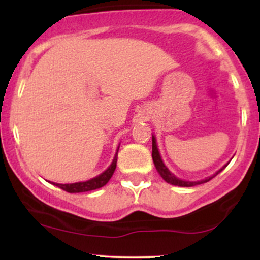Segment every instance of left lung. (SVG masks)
<instances>
[{"label":"left lung","mask_w":260,"mask_h":260,"mask_svg":"<svg viewBox=\"0 0 260 260\" xmlns=\"http://www.w3.org/2000/svg\"><path fill=\"white\" fill-rule=\"evenodd\" d=\"M151 156H153V161H154L155 168H156L157 172H159L161 177H162L164 180H165L166 182H168V183H170V184H174V186H180V187H193V186H197V184L205 183V182L210 181L211 178L215 177V176H216L217 174H220V172H221L222 170L225 169L226 166L229 165V162H228V164H226L225 166H223L222 169H220L219 171H217L215 175L211 176V177L205 178V180H203V181H192V182H190V181L180 180V178L176 177V176H175L174 174H172V172L170 171V170H169L168 168H166L165 164H164V161H162V159H161V156H160L159 149H157L156 139H155V137H154V136H153V153H151Z\"/></svg>","instance_id":"1"}]
</instances>
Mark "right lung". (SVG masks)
<instances>
[{
    "mask_svg": "<svg viewBox=\"0 0 260 260\" xmlns=\"http://www.w3.org/2000/svg\"><path fill=\"white\" fill-rule=\"evenodd\" d=\"M118 153V149H117ZM117 153H116L115 157H113L111 165L109 166V169L105 170L103 174L96 176V177L91 178V180L85 181V182H77V183H68V184H61V183H53L55 186H57L61 189L66 190L68 193H82V192H89V190L98 189V188L104 187L107 182L110 181V178L112 177L113 172L116 170V164H117Z\"/></svg>",
    "mask_w": 260,
    "mask_h": 260,
    "instance_id": "1",
    "label": "right lung"
}]
</instances>
